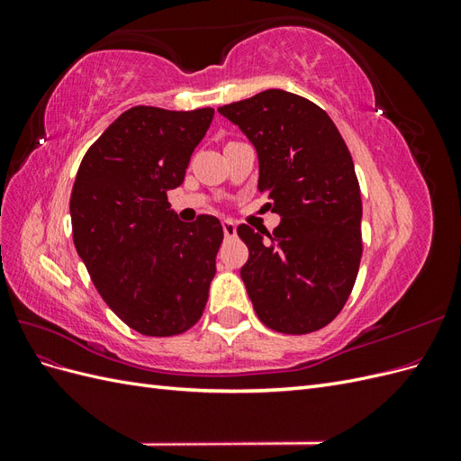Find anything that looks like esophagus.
Instances as JSON below:
<instances>
[{
  "label": "esophagus",
  "mask_w": 461,
  "mask_h": 461,
  "mask_svg": "<svg viewBox=\"0 0 461 461\" xmlns=\"http://www.w3.org/2000/svg\"><path fill=\"white\" fill-rule=\"evenodd\" d=\"M222 232H225L227 239H234L236 236V225L232 221H222Z\"/></svg>",
  "instance_id": "esophagus-1"
}]
</instances>
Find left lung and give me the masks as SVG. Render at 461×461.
<instances>
[{
	"label": "left lung",
	"mask_w": 461,
	"mask_h": 461,
	"mask_svg": "<svg viewBox=\"0 0 461 461\" xmlns=\"http://www.w3.org/2000/svg\"><path fill=\"white\" fill-rule=\"evenodd\" d=\"M219 113L256 146L259 190L283 217L267 239L239 227L249 249L240 276L254 310L276 332L323 329L350 298L364 254L350 149L325 111L298 94L265 90Z\"/></svg>",
	"instance_id": "1"
}]
</instances>
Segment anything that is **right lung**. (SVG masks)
Returning a JSON list of instances; mask_svg holds the SVG:
<instances>
[{"label": "right lung", "instance_id": "obj_1", "mask_svg": "<svg viewBox=\"0 0 461 461\" xmlns=\"http://www.w3.org/2000/svg\"><path fill=\"white\" fill-rule=\"evenodd\" d=\"M215 111L136 105L88 148L71 194L73 240L94 286L122 323L175 337L200 321L222 227L183 222L167 192L183 185Z\"/></svg>", "mask_w": 461, "mask_h": 461}]
</instances>
